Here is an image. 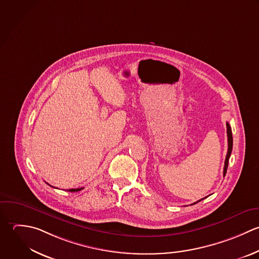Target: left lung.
Segmentation results:
<instances>
[{"mask_svg":"<svg viewBox=\"0 0 259 259\" xmlns=\"http://www.w3.org/2000/svg\"><path fill=\"white\" fill-rule=\"evenodd\" d=\"M226 126H227V136H228V151H227V155H226V159H225V165H224V171H223V176L225 177L226 176V172H227V168H228V162H229V158H230V155H231V152H232V147H233V137H232V131H231V127L229 125V123L227 122L226 123ZM207 198V197H206ZM205 199V198H204ZM202 199V200H204ZM202 200L194 203L193 205L201 202Z\"/></svg>","mask_w":259,"mask_h":259,"instance_id":"obj_1","label":"left lung"}]
</instances>
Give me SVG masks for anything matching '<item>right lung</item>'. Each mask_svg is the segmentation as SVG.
<instances>
[{
    "label": "right lung",
    "instance_id": "add662e5",
    "mask_svg": "<svg viewBox=\"0 0 259 259\" xmlns=\"http://www.w3.org/2000/svg\"><path fill=\"white\" fill-rule=\"evenodd\" d=\"M80 190H82V188H80V189H70V190H67V191L73 193V192H78V191H80Z\"/></svg>",
    "mask_w": 259,
    "mask_h": 259
}]
</instances>
